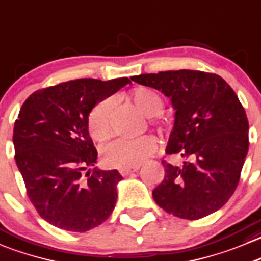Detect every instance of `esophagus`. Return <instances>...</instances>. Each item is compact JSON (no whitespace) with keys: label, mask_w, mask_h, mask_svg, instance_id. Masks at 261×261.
<instances>
[{"label":"esophagus","mask_w":261,"mask_h":261,"mask_svg":"<svg viewBox=\"0 0 261 261\" xmlns=\"http://www.w3.org/2000/svg\"><path fill=\"white\" fill-rule=\"evenodd\" d=\"M138 169H139V167H135V168H122V169H120V173L122 174L123 177H126V176H130L131 173L136 172Z\"/></svg>","instance_id":"esophagus-1"}]
</instances>
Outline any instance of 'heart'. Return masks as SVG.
Returning <instances> with one entry per match:
<instances>
[{"label": "heart", "mask_w": 261, "mask_h": 261, "mask_svg": "<svg viewBox=\"0 0 261 261\" xmlns=\"http://www.w3.org/2000/svg\"><path fill=\"white\" fill-rule=\"evenodd\" d=\"M131 100L139 111L146 117H155L163 111L164 103L156 93L149 89L135 90ZM112 99L100 100L92 108L88 116V130L95 140H103L111 133V115ZM150 126L158 134L163 135L167 126L163 121L150 118ZM156 141L151 136H141L136 139H115L105 144L102 148L103 161L113 168H135L146 161L155 151Z\"/></svg>", "instance_id": "b5f03b06"}]
</instances>
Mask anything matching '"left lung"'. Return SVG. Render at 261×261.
Masks as SVG:
<instances>
[{
	"mask_svg": "<svg viewBox=\"0 0 261 261\" xmlns=\"http://www.w3.org/2000/svg\"><path fill=\"white\" fill-rule=\"evenodd\" d=\"M131 80L171 98L174 125L167 154L182 166L162 161L164 178L153 198L167 213L200 219L221 209L240 181L249 150V121L224 79L198 70L141 74Z\"/></svg>",
	"mask_w": 261,
	"mask_h": 261,
	"instance_id": "left-lung-1",
	"label": "left lung"
}]
</instances>
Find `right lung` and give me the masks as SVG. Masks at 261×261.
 Instances as JSON below:
<instances>
[{"instance_id":"add662e5","label":"right lung","mask_w":261,"mask_h":261,"mask_svg":"<svg viewBox=\"0 0 261 261\" xmlns=\"http://www.w3.org/2000/svg\"><path fill=\"white\" fill-rule=\"evenodd\" d=\"M127 77L77 79L39 89L28 97L14 126L15 161L38 214L65 231L87 232L112 214L117 169L85 171L97 162L88 116Z\"/></svg>"}]
</instances>
